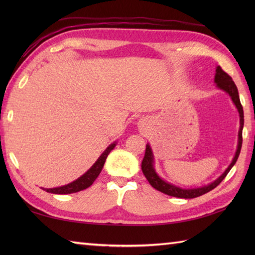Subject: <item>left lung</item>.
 Wrapping results in <instances>:
<instances>
[{
  "instance_id": "left-lung-1",
  "label": "left lung",
  "mask_w": 255,
  "mask_h": 255,
  "mask_svg": "<svg viewBox=\"0 0 255 255\" xmlns=\"http://www.w3.org/2000/svg\"><path fill=\"white\" fill-rule=\"evenodd\" d=\"M215 83L217 84V86L220 90H223L226 92V93L229 94L232 102H234V104L237 107L238 112H239L240 129H239V133H238L239 138H238V148H237L234 160H232L230 165L227 167V170L223 173V174H221L216 181L208 184V185L197 187V188H181L178 186L173 185L171 183L165 182L164 180H162L158 174H156V172L154 170V164H153L154 163L153 153H152V150H151L150 144L148 143L145 145V153L143 156V160L141 162V170H142L143 175L147 177L150 185L153 188L158 189V191L164 193L166 195H170V196L178 197V198H195V197L202 196V195L210 192L211 189H214L215 187H217L219 185L221 181H223L227 176V174H228L229 171L231 170V167L236 164L238 158H239L241 147H242V129H243V124H245V118H243V108L240 103L239 93H238L237 86L234 81H232L230 75L228 73H226L220 67L216 68Z\"/></svg>"
}]
</instances>
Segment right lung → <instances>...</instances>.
Listing matches in <instances>:
<instances>
[{"instance_id":"add662e5","label":"right lung","mask_w":255,"mask_h":255,"mask_svg":"<svg viewBox=\"0 0 255 255\" xmlns=\"http://www.w3.org/2000/svg\"><path fill=\"white\" fill-rule=\"evenodd\" d=\"M116 142H114L112 144L108 145L106 148V150L101 154V156L95 163L92 165V167L90 170H88V172H85L82 176H80L78 180L73 181L72 183L67 184V185H63L60 187H55V188H42L45 189L46 192L48 193H52V194H72V193H77L80 191H83V189L90 187L93 182L96 180L97 176L100 175V173L104 166V163L106 161L107 155L110 154L111 151L115 148Z\"/></svg>"}]
</instances>
